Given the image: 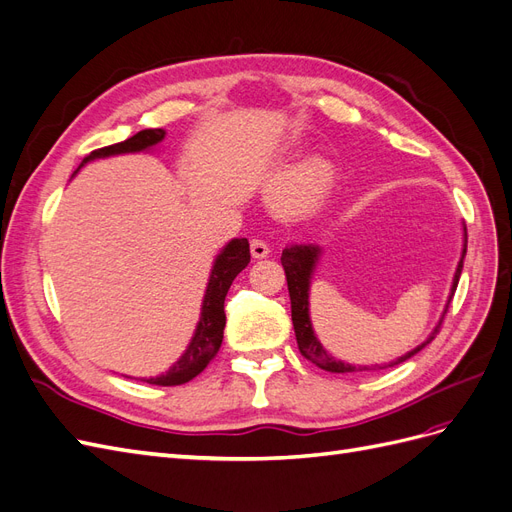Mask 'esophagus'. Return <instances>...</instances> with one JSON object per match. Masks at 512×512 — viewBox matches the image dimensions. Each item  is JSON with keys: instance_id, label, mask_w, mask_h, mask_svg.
Returning <instances> with one entry per match:
<instances>
[{"instance_id": "esophagus-1", "label": "esophagus", "mask_w": 512, "mask_h": 512, "mask_svg": "<svg viewBox=\"0 0 512 512\" xmlns=\"http://www.w3.org/2000/svg\"><path fill=\"white\" fill-rule=\"evenodd\" d=\"M250 252H252V258L260 260V258H267V256H269L271 247H269L265 241H260V239H252V243H250Z\"/></svg>"}]
</instances>
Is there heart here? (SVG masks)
I'll return each mask as SVG.
<instances>
[{"label": "heart", "mask_w": 512, "mask_h": 512, "mask_svg": "<svg viewBox=\"0 0 512 512\" xmlns=\"http://www.w3.org/2000/svg\"><path fill=\"white\" fill-rule=\"evenodd\" d=\"M335 181V164L322 153H312L286 170V153L277 156L269 188L273 207L284 218H303L320 207Z\"/></svg>", "instance_id": "1"}]
</instances>
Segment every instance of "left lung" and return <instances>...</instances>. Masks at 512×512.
Segmentation results:
<instances>
[{
	"instance_id": "1",
	"label": "left lung",
	"mask_w": 512,
	"mask_h": 512,
	"mask_svg": "<svg viewBox=\"0 0 512 512\" xmlns=\"http://www.w3.org/2000/svg\"><path fill=\"white\" fill-rule=\"evenodd\" d=\"M466 250H468V232L466 226H463V250H461V258L457 262V269L453 275V286H451V294H448V303H451L453 294L457 290L459 284V275L463 269V258H466ZM322 247L312 245V243H301V245H286L282 252V267L286 271V282H288V292H290V307H292V327H294V335H297V344L301 354L305 356L307 361H312L316 367L331 371V374H348V371H359V369H367V367H356L350 363H344L331 356L324 346L320 344V339L314 333L312 327V318H309V286H312V277L316 271V265L320 260ZM448 303L442 312L440 322L436 324V329L431 331V335L425 339L421 346H416L414 350L406 352L404 356H399L397 361H393L391 365L404 363L408 361L410 356H414L418 350H423L433 337H436L440 324L444 320V314L448 309Z\"/></svg>"
}]
</instances>
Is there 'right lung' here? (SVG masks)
I'll use <instances>...</instances> for the list:
<instances>
[{
    "label": "right lung",
    "instance_id": "add662e5",
    "mask_svg": "<svg viewBox=\"0 0 512 512\" xmlns=\"http://www.w3.org/2000/svg\"><path fill=\"white\" fill-rule=\"evenodd\" d=\"M164 136H166V132L162 128L141 130L132 138H128V141L104 147L98 151H91L89 156L81 162V166L74 170V175L79 173L85 164L94 162V160L123 156V153L149 151L156 145H160L164 141ZM247 262H250V243H247V239H230L222 247L220 254L213 260L203 305H200V318L196 322V329H194V335L190 339L188 348H185V352L179 356V361L173 363V367H170L166 374H160L156 378H147L149 384L177 386V384L190 382L209 365L213 356L218 354V350L222 346V339H224V327H226L224 299H226L232 280H235V277L247 267Z\"/></svg>",
    "mask_w": 512,
    "mask_h": 512
}]
</instances>
